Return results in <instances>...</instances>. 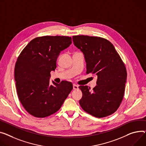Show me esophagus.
I'll return each instance as SVG.
<instances>
[{
	"label": "esophagus",
	"mask_w": 146,
	"mask_h": 146,
	"mask_svg": "<svg viewBox=\"0 0 146 146\" xmlns=\"http://www.w3.org/2000/svg\"><path fill=\"white\" fill-rule=\"evenodd\" d=\"M73 89H74V90H77V89H79V86H77V85H76V84H73Z\"/></svg>",
	"instance_id": "obj_1"
}]
</instances>
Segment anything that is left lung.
Instances as JSON below:
<instances>
[{"mask_svg": "<svg viewBox=\"0 0 146 146\" xmlns=\"http://www.w3.org/2000/svg\"><path fill=\"white\" fill-rule=\"evenodd\" d=\"M74 44L83 53L86 73L98 76L92 90L80 86L83 93L79 103L96 117H107L118 109L124 94L127 71L113 44L106 38L84 35L73 36Z\"/></svg>", "mask_w": 146, "mask_h": 146, "instance_id": "8db88e82", "label": "left lung"}]
</instances>
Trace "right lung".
I'll return each instance as SVG.
<instances>
[{"label":"right lung","mask_w":146,"mask_h":146,"mask_svg":"<svg viewBox=\"0 0 146 146\" xmlns=\"http://www.w3.org/2000/svg\"><path fill=\"white\" fill-rule=\"evenodd\" d=\"M72 43L69 36H44L29 42L15 64V80L19 100L36 117L43 118L59 110L73 89L71 82H49L61 51Z\"/></svg>","instance_id":"add662e5"}]
</instances>
